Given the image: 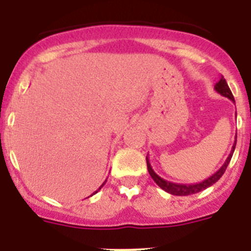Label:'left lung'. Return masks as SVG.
<instances>
[{
	"instance_id": "left-lung-1",
	"label": "left lung",
	"mask_w": 251,
	"mask_h": 251,
	"mask_svg": "<svg viewBox=\"0 0 251 251\" xmlns=\"http://www.w3.org/2000/svg\"><path fill=\"white\" fill-rule=\"evenodd\" d=\"M215 90H216L219 94H221L223 97H225V98H229L230 100L234 101V103H235V99H234V97H232L231 90H230L229 85H227V83H226V80L224 79L223 75H221L220 80L215 84ZM235 146H236V141H235L234 146H232L231 152H230L229 157L226 158L225 163L221 166L220 170L217 171V172H215V174L212 175V176L208 177V178L203 179L202 182H200V183L183 185V183H175V182H170V181H166V179H163L162 177H159L158 175H157L156 172L153 171L152 166H151V163H150V159H148V157H146V161H147L148 172H150V175H151V177L153 178V181H154V182H156L157 185H158L159 187L162 188V190H165L166 192H168V194L175 195V196H188V195L197 194V192L202 191V190H205V188L212 186L214 183H216L217 181L220 179V177L223 176L224 172H225V170L227 168V165H229L230 161H231L232 153H234V151H235Z\"/></svg>"
}]
</instances>
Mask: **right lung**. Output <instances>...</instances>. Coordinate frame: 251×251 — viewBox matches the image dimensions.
I'll list each match as a JSON object with an SVG mask.
<instances>
[{"instance_id": "obj_1", "label": "right lung", "mask_w": 251, "mask_h": 251, "mask_svg": "<svg viewBox=\"0 0 251 251\" xmlns=\"http://www.w3.org/2000/svg\"><path fill=\"white\" fill-rule=\"evenodd\" d=\"M105 182H106V179H105ZM105 182H104V183H105ZM104 183H103V185H104ZM103 185H101V186H100V187H99V188H98V190H97V191H95V192H94V194H97V192H98V191H99V190H100V188H101V187H103ZM94 194H93V195H94Z\"/></svg>"}]
</instances>
